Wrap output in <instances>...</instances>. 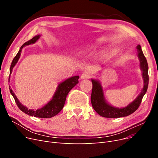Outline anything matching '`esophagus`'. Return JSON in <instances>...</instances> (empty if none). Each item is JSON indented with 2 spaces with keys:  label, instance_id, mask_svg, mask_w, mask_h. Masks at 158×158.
<instances>
[{
  "label": "esophagus",
  "instance_id": "esophagus-1",
  "mask_svg": "<svg viewBox=\"0 0 158 158\" xmlns=\"http://www.w3.org/2000/svg\"><path fill=\"white\" fill-rule=\"evenodd\" d=\"M89 77H90V75L86 73H84L81 75V78H82V80H86V79H88Z\"/></svg>",
  "mask_w": 158,
  "mask_h": 158
}]
</instances>
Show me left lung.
Masks as SVG:
<instances>
[{"label":"left lung","instance_id":"obj_1","mask_svg":"<svg viewBox=\"0 0 158 158\" xmlns=\"http://www.w3.org/2000/svg\"><path fill=\"white\" fill-rule=\"evenodd\" d=\"M138 51V58L140 62V69L142 70V76L144 78V85L140 95L136 99L130 103L126 107L124 108H116L109 106L106 103L104 99V95L102 85L98 81L92 79V91L91 95V102L92 107L99 115L107 118H118L129 115L133 113L139 107L142 102V100L144 95L147 92L148 86V81H149V76H148V65L147 60L145 56L143 54L141 47L140 45L137 46Z\"/></svg>","mask_w":158,"mask_h":158}]
</instances>
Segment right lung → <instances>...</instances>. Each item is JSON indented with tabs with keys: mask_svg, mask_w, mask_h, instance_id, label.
Instances as JSON below:
<instances>
[{
	"mask_svg": "<svg viewBox=\"0 0 158 158\" xmlns=\"http://www.w3.org/2000/svg\"><path fill=\"white\" fill-rule=\"evenodd\" d=\"M40 37V35H36L34 37H33L31 40L24 43V44L22 45L17 55L14 57L12 62L10 68V74L12 73L14 66L16 65L19 58H20L22 49L26 45L34 44V43H35L38 40ZM9 78H10V76H9ZM78 76H73V77H71L67 80H66L64 82L59 84L56 92L55 93L53 97H52V99L51 101L47 105H45L44 107L37 110L28 109L26 107L23 106V105L21 104L20 102L18 101V98H16L15 94H14L13 91L10 87V85H9V89H10V92L12 95L14 100H15L18 108L20 109L22 111L28 114V115L32 117L40 118H51L56 115V114L61 111L62 109L63 108L66 96H67V95L70 91L78 83Z\"/></svg>",
	"mask_w": 158,
	"mask_h": 158,
	"instance_id": "right-lung-1",
	"label": "right lung"
}]
</instances>
